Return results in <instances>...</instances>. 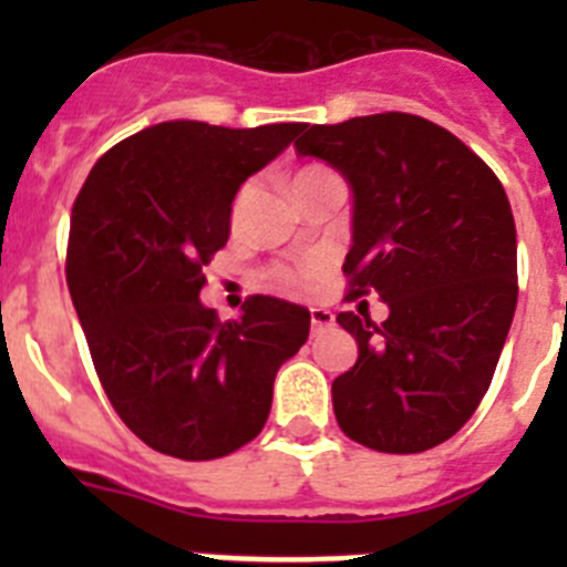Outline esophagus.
<instances>
[{
	"mask_svg": "<svg viewBox=\"0 0 567 567\" xmlns=\"http://www.w3.org/2000/svg\"><path fill=\"white\" fill-rule=\"evenodd\" d=\"M309 318H312V334H318L320 329H327V327H332V323H334V315L329 312V309H323V307L309 309Z\"/></svg>",
	"mask_w": 567,
	"mask_h": 567,
	"instance_id": "obj_1",
	"label": "esophagus"
}]
</instances>
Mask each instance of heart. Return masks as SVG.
Segmentation results:
<instances>
[{
    "label": "heart",
    "mask_w": 567,
    "mask_h": 567,
    "mask_svg": "<svg viewBox=\"0 0 567 567\" xmlns=\"http://www.w3.org/2000/svg\"><path fill=\"white\" fill-rule=\"evenodd\" d=\"M327 175H334V173H329V169H323V167H307L295 175V184L315 182V178H327ZM249 195H252V184L240 187V193L235 195L233 218H240V213H244V207H247V202H249ZM272 278H275V284L284 289L309 287V284H315V280L320 278V267L318 264H307V267H278L272 272Z\"/></svg>",
    "instance_id": "heart-1"
}]
</instances>
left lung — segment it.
I'll return each mask as SVG.
<instances>
[{"label": "left lung", "mask_w": 567, "mask_h": 567, "mask_svg": "<svg viewBox=\"0 0 567 567\" xmlns=\"http://www.w3.org/2000/svg\"><path fill=\"white\" fill-rule=\"evenodd\" d=\"M295 150L352 187L349 298L389 307L380 327L338 315L358 340V363L332 383L338 425L374 452H429L477 412L514 320L508 195L457 135L412 113L312 124Z\"/></svg>", "instance_id": "8db88e82"}]
</instances>
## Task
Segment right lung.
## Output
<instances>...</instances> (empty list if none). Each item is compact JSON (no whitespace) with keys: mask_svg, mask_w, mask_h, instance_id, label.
<instances>
[{"mask_svg":"<svg viewBox=\"0 0 567 567\" xmlns=\"http://www.w3.org/2000/svg\"><path fill=\"white\" fill-rule=\"evenodd\" d=\"M300 130L153 124L110 147L73 204L70 298L110 403L155 452L215 460L258 437L275 374L307 343L298 303L255 295L218 320L198 298L235 193Z\"/></svg>","mask_w":567,"mask_h":567,"instance_id":"right-lung-1","label":"right lung"}]
</instances>
